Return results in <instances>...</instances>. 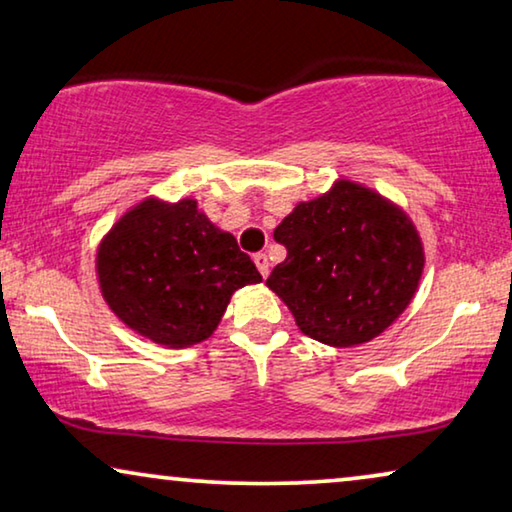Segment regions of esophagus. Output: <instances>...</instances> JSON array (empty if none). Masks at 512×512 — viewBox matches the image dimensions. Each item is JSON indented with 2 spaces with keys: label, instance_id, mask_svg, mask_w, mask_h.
<instances>
[{
  "label": "esophagus",
  "instance_id": "obj_1",
  "mask_svg": "<svg viewBox=\"0 0 512 512\" xmlns=\"http://www.w3.org/2000/svg\"><path fill=\"white\" fill-rule=\"evenodd\" d=\"M254 263L258 267V272H261V277L265 279L267 274H270V261H267V254H256Z\"/></svg>",
  "mask_w": 512,
  "mask_h": 512
}]
</instances>
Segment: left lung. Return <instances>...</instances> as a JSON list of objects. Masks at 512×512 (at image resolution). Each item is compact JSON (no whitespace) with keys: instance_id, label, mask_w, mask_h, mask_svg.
Segmentation results:
<instances>
[{"instance_id":"1","label":"left lung","mask_w":512,"mask_h":512,"mask_svg":"<svg viewBox=\"0 0 512 512\" xmlns=\"http://www.w3.org/2000/svg\"><path fill=\"white\" fill-rule=\"evenodd\" d=\"M274 240L288 254L267 288L302 334L332 348L368 343L393 325L410 306L426 263L407 212L348 178L297 203Z\"/></svg>"}]
</instances>
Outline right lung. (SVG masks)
<instances>
[{"label": "right lung", "instance_id": "obj_1", "mask_svg": "<svg viewBox=\"0 0 512 512\" xmlns=\"http://www.w3.org/2000/svg\"><path fill=\"white\" fill-rule=\"evenodd\" d=\"M100 293L132 332L167 348H190L215 332L235 290L261 283L231 233L196 199L139 201L96 251Z\"/></svg>", "mask_w": 512, "mask_h": 512}]
</instances>
